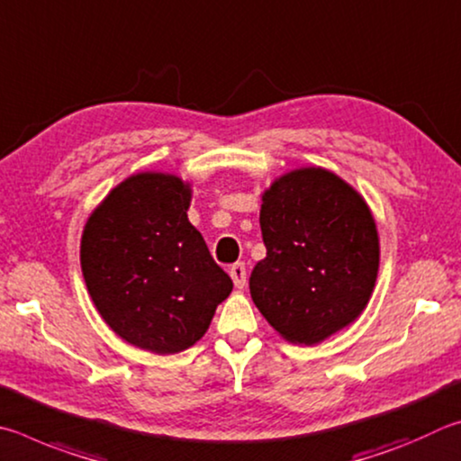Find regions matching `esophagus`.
Listing matches in <instances>:
<instances>
[{
  "label": "esophagus",
  "instance_id": "1",
  "mask_svg": "<svg viewBox=\"0 0 461 461\" xmlns=\"http://www.w3.org/2000/svg\"><path fill=\"white\" fill-rule=\"evenodd\" d=\"M229 273H230L232 284H235V287L243 289L245 284H247V267H245V263H235V265H232V267L229 269Z\"/></svg>",
  "mask_w": 461,
  "mask_h": 461
}]
</instances>
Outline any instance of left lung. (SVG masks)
<instances>
[{"mask_svg":"<svg viewBox=\"0 0 461 461\" xmlns=\"http://www.w3.org/2000/svg\"><path fill=\"white\" fill-rule=\"evenodd\" d=\"M259 222L267 257L249 287L265 320L295 344H318L352 324L378 273L365 198L328 169H294L265 190Z\"/></svg>","mask_w":461,"mask_h":461,"instance_id":"left-lung-1","label":"left lung"}]
</instances>
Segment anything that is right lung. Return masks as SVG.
Wrapping results in <instances>:
<instances>
[{"instance_id":"obj_1","label":"right lung","mask_w":461,"mask_h":461,"mask_svg":"<svg viewBox=\"0 0 461 461\" xmlns=\"http://www.w3.org/2000/svg\"><path fill=\"white\" fill-rule=\"evenodd\" d=\"M190 184L143 172L88 216L80 267L95 308L125 342L156 354L196 344L232 281L188 221Z\"/></svg>"}]
</instances>
